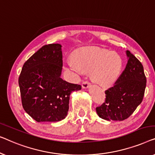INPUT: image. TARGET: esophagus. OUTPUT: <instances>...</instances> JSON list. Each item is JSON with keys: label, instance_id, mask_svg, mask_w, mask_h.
I'll return each instance as SVG.
<instances>
[{"label": "esophagus", "instance_id": "1", "mask_svg": "<svg viewBox=\"0 0 155 155\" xmlns=\"http://www.w3.org/2000/svg\"><path fill=\"white\" fill-rule=\"evenodd\" d=\"M90 82L88 81H84L82 83V87L83 88H88L89 86H90Z\"/></svg>", "mask_w": 155, "mask_h": 155}]
</instances>
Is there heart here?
I'll return each instance as SVG.
<instances>
[{"label": "heart", "instance_id": "heart-1", "mask_svg": "<svg viewBox=\"0 0 155 155\" xmlns=\"http://www.w3.org/2000/svg\"><path fill=\"white\" fill-rule=\"evenodd\" d=\"M68 62L69 68L78 74L91 71V77L100 86L109 87L118 78L122 69V59L118 53L102 48L81 49Z\"/></svg>", "mask_w": 155, "mask_h": 155}]
</instances>
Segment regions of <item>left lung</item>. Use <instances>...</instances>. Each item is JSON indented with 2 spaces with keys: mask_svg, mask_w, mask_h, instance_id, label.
<instances>
[{
  "mask_svg": "<svg viewBox=\"0 0 155 155\" xmlns=\"http://www.w3.org/2000/svg\"><path fill=\"white\" fill-rule=\"evenodd\" d=\"M126 55V68L113 86L104 91V102L96 107L97 115L105 120H125L143 101L147 81L143 66L130 51Z\"/></svg>",
  "mask_w": 155,
  "mask_h": 155,
  "instance_id": "obj_1",
  "label": "left lung"
}]
</instances>
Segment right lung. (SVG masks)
Segmentation results:
<instances>
[{"instance_id": "obj_1", "label": "right lung", "mask_w": 155, "mask_h": 155, "mask_svg": "<svg viewBox=\"0 0 155 155\" xmlns=\"http://www.w3.org/2000/svg\"><path fill=\"white\" fill-rule=\"evenodd\" d=\"M62 45H43L24 64L19 77L21 103L25 112L37 122L64 119L69 110V95L81 86L60 78Z\"/></svg>"}]
</instances>
